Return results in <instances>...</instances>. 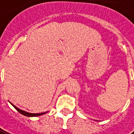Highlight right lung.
<instances>
[{
  "label": "right lung",
  "mask_w": 134,
  "mask_h": 134,
  "mask_svg": "<svg viewBox=\"0 0 134 134\" xmlns=\"http://www.w3.org/2000/svg\"><path fill=\"white\" fill-rule=\"evenodd\" d=\"M11 104L13 105L14 108L16 109L18 112H20V114H21L24 115V116H26V117H37V116H40V115L44 114H46V113L48 112V111H46V112L38 113V114H34V113H29V112H27V111H23V110H21V109H20L19 108H17V107H16L15 105H13L12 103H11Z\"/></svg>",
  "instance_id": "add662e5"
}]
</instances>
